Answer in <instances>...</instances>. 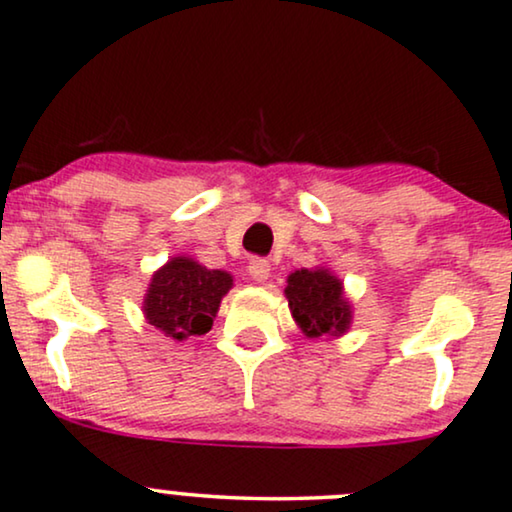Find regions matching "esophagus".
<instances>
[{"label": "esophagus", "mask_w": 512, "mask_h": 512, "mask_svg": "<svg viewBox=\"0 0 512 512\" xmlns=\"http://www.w3.org/2000/svg\"><path fill=\"white\" fill-rule=\"evenodd\" d=\"M248 274L255 278V281L264 283L267 278L271 276V264L269 260H264V257H255V260H250V267H248Z\"/></svg>", "instance_id": "obj_1"}]
</instances>
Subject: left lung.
Returning a JSON list of instances; mask_svg holds the SVG:
<instances>
[{
    "label": "left lung",
    "instance_id": "1",
    "mask_svg": "<svg viewBox=\"0 0 512 512\" xmlns=\"http://www.w3.org/2000/svg\"><path fill=\"white\" fill-rule=\"evenodd\" d=\"M286 297L297 326L309 338L340 335L349 328V302L342 297V283L326 269H300L288 276Z\"/></svg>",
    "mask_w": 512,
    "mask_h": 512
}]
</instances>
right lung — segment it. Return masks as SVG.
<instances>
[{"label":"right lung","mask_w":512,"mask_h":512,"mask_svg":"<svg viewBox=\"0 0 512 512\" xmlns=\"http://www.w3.org/2000/svg\"><path fill=\"white\" fill-rule=\"evenodd\" d=\"M231 283L234 278L226 271L205 269L189 257H174L153 274L144 314L151 326L160 328L172 340L205 335Z\"/></svg>","instance_id":"add662e5"}]
</instances>
